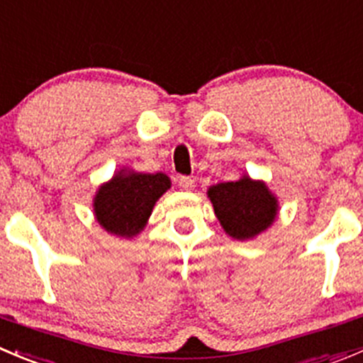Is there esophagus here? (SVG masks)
<instances>
[{"label":"esophagus","mask_w":363,"mask_h":363,"mask_svg":"<svg viewBox=\"0 0 363 363\" xmlns=\"http://www.w3.org/2000/svg\"><path fill=\"white\" fill-rule=\"evenodd\" d=\"M179 188H181L182 191H191V189L195 188V181H193L191 177H181L179 179Z\"/></svg>","instance_id":"34e87169"}]
</instances>
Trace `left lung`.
I'll list each match as a JSON object with an SVG mask.
<instances>
[{
    "label": "left lung",
    "mask_w": 363,
    "mask_h": 363,
    "mask_svg": "<svg viewBox=\"0 0 363 363\" xmlns=\"http://www.w3.org/2000/svg\"><path fill=\"white\" fill-rule=\"evenodd\" d=\"M207 196L225 234L238 241L257 238L279 216V199L266 182L255 181L248 174L238 181L211 186Z\"/></svg>",
    "instance_id": "1"
}]
</instances>
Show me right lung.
<instances>
[{
  "label": "right lung",
  "mask_w": 363,
  "mask_h": 363,
  "mask_svg": "<svg viewBox=\"0 0 363 363\" xmlns=\"http://www.w3.org/2000/svg\"><path fill=\"white\" fill-rule=\"evenodd\" d=\"M172 188L167 174L121 168L94 195V216L111 235L131 239L145 228L157 200Z\"/></svg>",
  "instance_id": "add662e5"
}]
</instances>
